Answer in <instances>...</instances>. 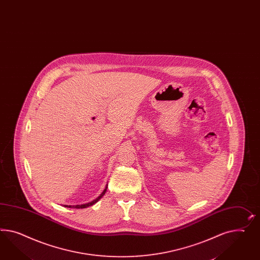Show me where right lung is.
Returning <instances> with one entry per match:
<instances>
[{
    "instance_id": "right-lung-1",
    "label": "right lung",
    "mask_w": 260,
    "mask_h": 260,
    "mask_svg": "<svg viewBox=\"0 0 260 260\" xmlns=\"http://www.w3.org/2000/svg\"><path fill=\"white\" fill-rule=\"evenodd\" d=\"M107 186H108V184L106 185L105 189L103 190V192L100 194V196L98 197L95 200L91 201V203H88V204H77V205H64V206H65V207H67V208H77V209H80V208H87V207H89V206H91V205L96 204V203L99 202V200L105 195L106 191H107V188H108Z\"/></svg>"
}]
</instances>
